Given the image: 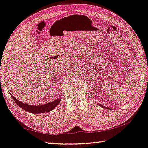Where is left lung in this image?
Listing matches in <instances>:
<instances>
[{
	"label": "left lung",
	"mask_w": 148,
	"mask_h": 148,
	"mask_svg": "<svg viewBox=\"0 0 148 148\" xmlns=\"http://www.w3.org/2000/svg\"><path fill=\"white\" fill-rule=\"evenodd\" d=\"M98 104L99 106H101V107H102V108H106V109H108H108H110V108H107V107H105V106H103V105H102V104H100V103H98Z\"/></svg>",
	"instance_id": "1"
}]
</instances>
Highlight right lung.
I'll return each mask as SVG.
<instances>
[{
	"label": "right lung",
	"instance_id": "1",
	"mask_svg": "<svg viewBox=\"0 0 148 148\" xmlns=\"http://www.w3.org/2000/svg\"><path fill=\"white\" fill-rule=\"evenodd\" d=\"M10 96L12 98L14 99L16 104L21 108L22 109L25 110V111L28 112H30V113L32 114H41V113H45V112H48L52 111V110L57 105L60 103L61 100V98L59 97L58 98H57L56 100L53 101V102L45 103V104L42 105H30V104H27V103H25L23 102H21V101L17 100L16 98H15L12 95Z\"/></svg>",
	"mask_w": 148,
	"mask_h": 148
}]
</instances>
